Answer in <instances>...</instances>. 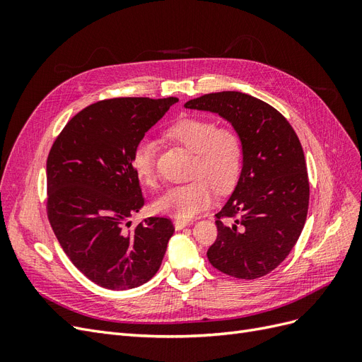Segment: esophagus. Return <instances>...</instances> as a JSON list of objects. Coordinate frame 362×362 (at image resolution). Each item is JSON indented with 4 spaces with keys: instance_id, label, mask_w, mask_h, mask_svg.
I'll return each instance as SVG.
<instances>
[{
    "instance_id": "esophagus-1",
    "label": "esophagus",
    "mask_w": 362,
    "mask_h": 362,
    "mask_svg": "<svg viewBox=\"0 0 362 362\" xmlns=\"http://www.w3.org/2000/svg\"><path fill=\"white\" fill-rule=\"evenodd\" d=\"M187 225H189V221H181V218H175L173 221V226H175V229H178V231Z\"/></svg>"
}]
</instances>
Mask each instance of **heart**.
<instances>
[{
  "mask_svg": "<svg viewBox=\"0 0 362 362\" xmlns=\"http://www.w3.org/2000/svg\"><path fill=\"white\" fill-rule=\"evenodd\" d=\"M173 144L193 152L190 181L169 189L156 201L154 210L189 221L210 206L218 193L231 192L243 170L245 146L238 131L231 127H217L213 119L185 116L166 131ZM131 168L146 187H156V145L140 140L131 152Z\"/></svg>",
  "mask_w": 362,
  "mask_h": 362,
  "instance_id": "obj_1",
  "label": "heart"
}]
</instances>
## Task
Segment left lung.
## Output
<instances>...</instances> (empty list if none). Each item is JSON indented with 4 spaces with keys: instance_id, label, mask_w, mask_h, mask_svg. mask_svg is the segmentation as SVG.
<instances>
[{
    "instance_id": "8db88e82",
    "label": "left lung",
    "mask_w": 362,
    "mask_h": 362,
    "mask_svg": "<svg viewBox=\"0 0 362 362\" xmlns=\"http://www.w3.org/2000/svg\"><path fill=\"white\" fill-rule=\"evenodd\" d=\"M185 108L217 113L243 139V170L216 214L217 238L206 252L218 272L257 279L288 257L310 204L303 149L288 120L267 103L242 92L194 98Z\"/></svg>"
}]
</instances>
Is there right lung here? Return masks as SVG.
<instances>
[{
    "label": "right lung",
    "instance_id": "add662e5",
    "mask_svg": "<svg viewBox=\"0 0 362 362\" xmlns=\"http://www.w3.org/2000/svg\"><path fill=\"white\" fill-rule=\"evenodd\" d=\"M178 98H112L76 113L47 160V213L64 254L84 276L108 290L141 286L161 266L175 228L148 217L131 152Z\"/></svg>",
    "mask_w": 362,
    "mask_h": 362
}]
</instances>
